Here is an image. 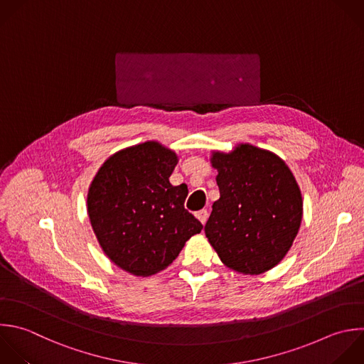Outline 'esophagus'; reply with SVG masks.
Instances as JSON below:
<instances>
[{
	"label": "esophagus",
	"instance_id": "1",
	"mask_svg": "<svg viewBox=\"0 0 364 364\" xmlns=\"http://www.w3.org/2000/svg\"><path fill=\"white\" fill-rule=\"evenodd\" d=\"M208 210L206 209H202V210H199V212H196V218L200 220V223L202 225H205L206 223V220H208Z\"/></svg>",
	"mask_w": 364,
	"mask_h": 364
}]
</instances>
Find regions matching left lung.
<instances>
[{"instance_id":"obj_1","label":"left lung","mask_w":364,"mask_h":364,"mask_svg":"<svg viewBox=\"0 0 364 364\" xmlns=\"http://www.w3.org/2000/svg\"><path fill=\"white\" fill-rule=\"evenodd\" d=\"M220 198L213 202L205 233L220 260L243 274L276 266L290 249L301 222L300 189L274 154L249 144L215 152Z\"/></svg>"}]
</instances>
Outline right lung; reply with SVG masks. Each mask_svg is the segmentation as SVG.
<instances>
[{
	"instance_id": "obj_1",
	"label": "right lung",
	"mask_w": 364,
	"mask_h": 364,
	"mask_svg": "<svg viewBox=\"0 0 364 364\" xmlns=\"http://www.w3.org/2000/svg\"><path fill=\"white\" fill-rule=\"evenodd\" d=\"M178 158L158 142L112 155L88 192V215L105 255L121 269L149 276L169 266L202 223L185 209L186 185L169 176Z\"/></svg>"
}]
</instances>
